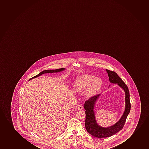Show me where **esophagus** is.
<instances>
[{"mask_svg": "<svg viewBox=\"0 0 149 149\" xmlns=\"http://www.w3.org/2000/svg\"><path fill=\"white\" fill-rule=\"evenodd\" d=\"M78 109L79 110H82L84 109V107L82 106V105H79V107H78Z\"/></svg>", "mask_w": 149, "mask_h": 149, "instance_id": "34e87169", "label": "esophagus"}]
</instances>
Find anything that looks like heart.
<instances>
[{"mask_svg":"<svg viewBox=\"0 0 149 149\" xmlns=\"http://www.w3.org/2000/svg\"><path fill=\"white\" fill-rule=\"evenodd\" d=\"M102 86L101 79L96 78L93 75H81L75 81L74 87L78 91H82L86 89V94L88 96L94 95L97 93Z\"/></svg>","mask_w":149,"mask_h":149,"instance_id":"1","label":"heart"}]
</instances>
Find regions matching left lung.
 Here are the masks:
<instances>
[{"label":"left lung","instance_id":"obj_1","mask_svg":"<svg viewBox=\"0 0 149 149\" xmlns=\"http://www.w3.org/2000/svg\"><path fill=\"white\" fill-rule=\"evenodd\" d=\"M106 72L108 73L110 82L113 84H118V86L123 88L125 91V109L123 115L119 121L115 123L114 125L105 128L98 125L96 121L93 110L95 102L99 98L100 94H97L96 95L93 96L86 100L84 104V108L86 110L85 126L86 130L88 133L96 138L110 137L120 131L125 125L127 117L131 109L130 93L128 87L115 72L108 70H106Z\"/></svg>","mask_w":149,"mask_h":149}]
</instances>
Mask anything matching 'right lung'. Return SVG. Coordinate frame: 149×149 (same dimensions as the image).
Here are the masks:
<instances>
[{"instance_id": "right-lung-1", "label": "right lung", "mask_w": 149, "mask_h": 149, "mask_svg": "<svg viewBox=\"0 0 149 149\" xmlns=\"http://www.w3.org/2000/svg\"><path fill=\"white\" fill-rule=\"evenodd\" d=\"M65 70V68H58V69H57V70H43L42 72H41L40 73L37 74V75H36V76H35L34 77H32V78H31V79H32L33 78H35V77H39L40 75H42V74H46V73H52V72H61V71H63V70Z\"/></svg>"}]
</instances>
